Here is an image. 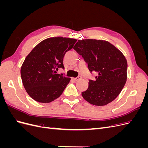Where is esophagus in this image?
<instances>
[{"mask_svg": "<svg viewBox=\"0 0 148 148\" xmlns=\"http://www.w3.org/2000/svg\"><path fill=\"white\" fill-rule=\"evenodd\" d=\"M82 78V77H81V76H78V77H77V78H74V80H75V81H78V80Z\"/></svg>", "mask_w": 148, "mask_h": 148, "instance_id": "1", "label": "esophagus"}]
</instances>
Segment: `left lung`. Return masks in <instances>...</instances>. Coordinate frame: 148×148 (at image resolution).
Masks as SVG:
<instances>
[{
    "mask_svg": "<svg viewBox=\"0 0 148 148\" xmlns=\"http://www.w3.org/2000/svg\"><path fill=\"white\" fill-rule=\"evenodd\" d=\"M73 49L88 64L89 71L98 73L95 81L89 79L88 89L82 92L84 99L97 106L113 101L127 81L128 65L123 53L103 40H78Z\"/></svg>",
    "mask_w": 148,
    "mask_h": 148,
    "instance_id": "8db88e82",
    "label": "left lung"
}]
</instances>
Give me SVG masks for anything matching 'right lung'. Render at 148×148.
Listing matches in <instances>:
<instances>
[{
  "instance_id": "add662e5",
  "label": "right lung",
  "mask_w": 148,
  "mask_h": 148,
  "mask_svg": "<svg viewBox=\"0 0 148 148\" xmlns=\"http://www.w3.org/2000/svg\"><path fill=\"white\" fill-rule=\"evenodd\" d=\"M77 39L56 37L44 40L26 57L21 68L23 86L29 96L41 103L51 102L59 97L70 81L64 73V57L73 48Z\"/></svg>"
}]
</instances>
